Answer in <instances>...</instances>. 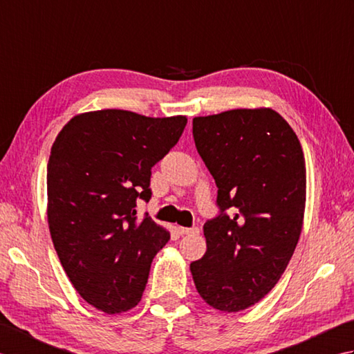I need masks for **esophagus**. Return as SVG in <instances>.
<instances>
[{"label": "esophagus", "mask_w": 354, "mask_h": 354, "mask_svg": "<svg viewBox=\"0 0 354 354\" xmlns=\"http://www.w3.org/2000/svg\"><path fill=\"white\" fill-rule=\"evenodd\" d=\"M180 235H197L198 234V227H177Z\"/></svg>", "instance_id": "34e87169"}]
</instances>
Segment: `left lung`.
<instances>
[{
  "instance_id": "left-lung-1",
  "label": "left lung",
  "mask_w": 354,
  "mask_h": 354,
  "mask_svg": "<svg viewBox=\"0 0 354 354\" xmlns=\"http://www.w3.org/2000/svg\"><path fill=\"white\" fill-rule=\"evenodd\" d=\"M192 133L221 209L205 223L206 254L191 263L192 279L206 304L241 312L275 287L298 244L304 153L284 118L264 106L194 118Z\"/></svg>"
}]
</instances>
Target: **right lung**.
<instances>
[{
	"label": "right lung",
	"instance_id": "right-lung-1",
	"mask_svg": "<svg viewBox=\"0 0 354 354\" xmlns=\"http://www.w3.org/2000/svg\"><path fill=\"white\" fill-rule=\"evenodd\" d=\"M186 122L97 110L76 114L56 136L47 165L50 235L70 283L100 312L139 304L153 258L169 240L149 217L136 221V200L151 197V168Z\"/></svg>",
	"mask_w": 354,
	"mask_h": 354
}]
</instances>
